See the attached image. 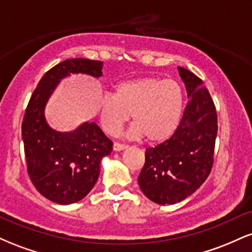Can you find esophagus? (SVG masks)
<instances>
[{"label":"esophagus","instance_id":"obj_1","mask_svg":"<svg viewBox=\"0 0 252 252\" xmlns=\"http://www.w3.org/2000/svg\"><path fill=\"white\" fill-rule=\"evenodd\" d=\"M112 147H114L115 152H120V150H123V149L128 148V146H126V144L120 143V142H115L114 146H112Z\"/></svg>","mask_w":252,"mask_h":252}]
</instances>
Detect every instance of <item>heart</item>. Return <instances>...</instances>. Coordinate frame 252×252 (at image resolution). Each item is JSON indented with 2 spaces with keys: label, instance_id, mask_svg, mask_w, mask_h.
<instances>
[{
  "label": "heart",
  "instance_id": "heart-1",
  "mask_svg": "<svg viewBox=\"0 0 252 252\" xmlns=\"http://www.w3.org/2000/svg\"><path fill=\"white\" fill-rule=\"evenodd\" d=\"M184 104L181 86L173 79L141 77L124 80L115 86L114 94H104L99 104L100 122L111 135L132 118L128 130L131 138L147 136L149 142H163L180 123Z\"/></svg>",
  "mask_w": 252,
  "mask_h": 252
}]
</instances>
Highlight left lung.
I'll return each instance as SVG.
<instances>
[{"label": "left lung", "mask_w": 252, "mask_h": 252, "mask_svg": "<svg viewBox=\"0 0 252 252\" xmlns=\"http://www.w3.org/2000/svg\"><path fill=\"white\" fill-rule=\"evenodd\" d=\"M189 100L175 132L147 148L138 185L147 198L160 205L184 200L204 184L215 160L217 111L202 80L178 67Z\"/></svg>", "instance_id": "8db88e82"}]
</instances>
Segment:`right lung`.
I'll return each instance as SVG.
<instances>
[{"instance_id": "obj_1", "label": "right lung", "mask_w": 252, "mask_h": 252, "mask_svg": "<svg viewBox=\"0 0 252 252\" xmlns=\"http://www.w3.org/2000/svg\"><path fill=\"white\" fill-rule=\"evenodd\" d=\"M99 60L67 59L43 74L32 94L22 122V140L31 181L40 194L60 205L82 200L94 189L100 161L112 141L96 123L85 122L74 131L59 132L45 120V106L58 83L70 73L102 76Z\"/></svg>"}]
</instances>
